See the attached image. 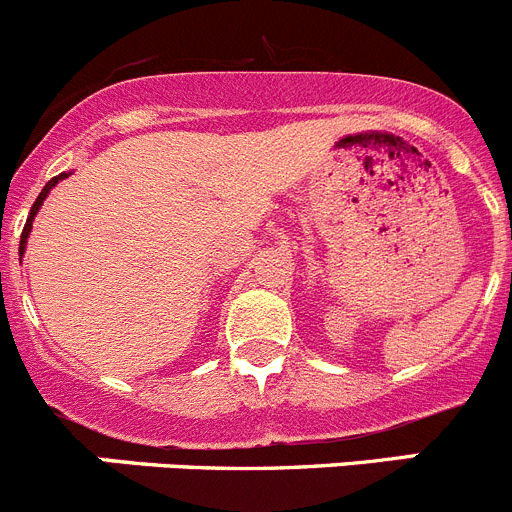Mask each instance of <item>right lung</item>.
I'll return each instance as SVG.
<instances>
[{"mask_svg":"<svg viewBox=\"0 0 512 512\" xmlns=\"http://www.w3.org/2000/svg\"><path fill=\"white\" fill-rule=\"evenodd\" d=\"M70 174H60V176H55V179H50L45 184V189L40 191V197H37V202L32 204V209H30V217H27V224H25V229H22V240H19V255H25V245H27V237H30V229H32V222H35V214L40 212V207H42V202H45V197L47 194H50V189L52 186L57 184V181H62V179H68Z\"/></svg>","mask_w":512,"mask_h":512,"instance_id":"obj_1","label":"right lung"}]
</instances>
